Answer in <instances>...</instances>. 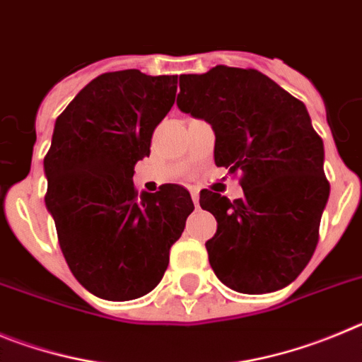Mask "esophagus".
Segmentation results:
<instances>
[{
    "instance_id": "34e87169",
    "label": "esophagus",
    "mask_w": 362,
    "mask_h": 362,
    "mask_svg": "<svg viewBox=\"0 0 362 362\" xmlns=\"http://www.w3.org/2000/svg\"><path fill=\"white\" fill-rule=\"evenodd\" d=\"M189 191H191V198H193L194 205H197V207H198V200H200V193H198V189L191 187V189H189Z\"/></svg>"
}]
</instances>
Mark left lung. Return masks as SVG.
Instances as JSON below:
<instances>
[{"instance_id":"left-lung-1","label":"left lung","mask_w":362,"mask_h":362,"mask_svg":"<svg viewBox=\"0 0 362 362\" xmlns=\"http://www.w3.org/2000/svg\"><path fill=\"white\" fill-rule=\"evenodd\" d=\"M177 104L211 124L216 165L243 173V198L200 193L218 221L205 243L214 274L242 294L291 285L314 254L330 194L323 141L305 104L262 71L223 64L180 76Z\"/></svg>"}]
</instances>
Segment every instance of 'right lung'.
Returning <instances> with one entry per match:
<instances>
[{"mask_svg": "<svg viewBox=\"0 0 362 362\" xmlns=\"http://www.w3.org/2000/svg\"><path fill=\"white\" fill-rule=\"evenodd\" d=\"M177 76L103 74L55 120L45 157V204L77 281L110 301L151 292L194 205L187 189L162 185L141 197L133 169L175 104Z\"/></svg>", "mask_w": 362, "mask_h": 362, "instance_id": "right-lung-1", "label": "right lung"}]
</instances>
